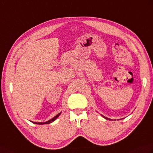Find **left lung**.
Masks as SVG:
<instances>
[{"instance_id":"1","label":"left lung","mask_w":153,"mask_h":153,"mask_svg":"<svg viewBox=\"0 0 153 153\" xmlns=\"http://www.w3.org/2000/svg\"><path fill=\"white\" fill-rule=\"evenodd\" d=\"M102 117H104V118H105V119H108V118H107V117H104V116H103V115H102Z\"/></svg>"}]
</instances>
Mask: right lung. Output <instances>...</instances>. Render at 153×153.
I'll list each match as a JSON object with an SVG mask.
<instances>
[{
  "instance_id": "add662e5",
  "label": "right lung",
  "mask_w": 153,
  "mask_h": 153,
  "mask_svg": "<svg viewBox=\"0 0 153 153\" xmlns=\"http://www.w3.org/2000/svg\"><path fill=\"white\" fill-rule=\"evenodd\" d=\"M60 113H59L58 115H56L55 117H53V119H50L49 120H48V121H47V122H45V123H36V122H32V123H34V124H38V125H44V124H49V123H51L53 122V121H54V120H55L56 119H57L58 117H59V116L60 115Z\"/></svg>"
}]
</instances>
